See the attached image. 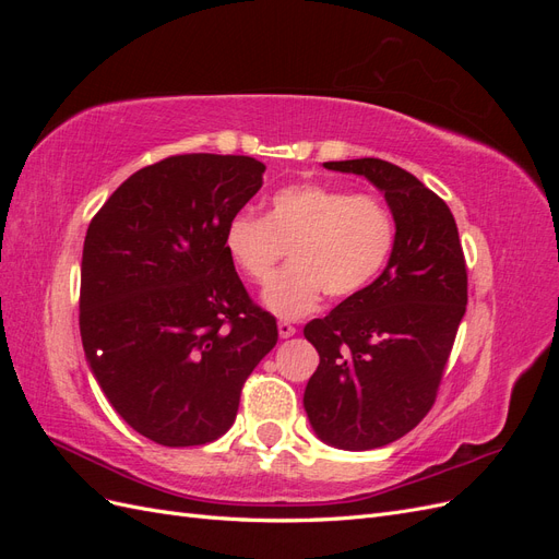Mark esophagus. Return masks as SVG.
I'll return each instance as SVG.
<instances>
[{
    "instance_id": "esophagus-1",
    "label": "esophagus",
    "mask_w": 559,
    "mask_h": 559,
    "mask_svg": "<svg viewBox=\"0 0 559 559\" xmlns=\"http://www.w3.org/2000/svg\"><path fill=\"white\" fill-rule=\"evenodd\" d=\"M277 329H280V335H282V337H292V335L296 333V326L292 324V321H280Z\"/></svg>"
}]
</instances>
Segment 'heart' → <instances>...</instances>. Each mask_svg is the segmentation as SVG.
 <instances>
[{
	"instance_id": "heart-1",
	"label": "heart",
	"mask_w": 559,
	"mask_h": 559,
	"mask_svg": "<svg viewBox=\"0 0 559 559\" xmlns=\"http://www.w3.org/2000/svg\"><path fill=\"white\" fill-rule=\"evenodd\" d=\"M396 242V218L380 195L319 181L280 189L265 216L238 212L224 230L228 261L253 284L267 282L290 247L293 263L263 292L282 317L310 312L324 292L333 300L359 296L384 273Z\"/></svg>"
}]
</instances>
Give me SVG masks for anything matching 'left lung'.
Returning <instances> with one entry per match:
<instances>
[{
  "instance_id": "8db88e82",
  "label": "left lung",
  "mask_w": 559,
  "mask_h": 559,
  "mask_svg": "<svg viewBox=\"0 0 559 559\" xmlns=\"http://www.w3.org/2000/svg\"><path fill=\"white\" fill-rule=\"evenodd\" d=\"M324 167L373 181L399 228L384 273L302 331L319 352L302 396L312 429L341 450H373L415 429L436 403L466 312V261L445 200L408 170L380 158Z\"/></svg>"
}]
</instances>
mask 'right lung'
Listing matches in <instances>:
<instances>
[{"label": "right lung", "instance_id": "1", "mask_svg": "<svg viewBox=\"0 0 559 559\" xmlns=\"http://www.w3.org/2000/svg\"><path fill=\"white\" fill-rule=\"evenodd\" d=\"M263 173L249 156L163 158L118 186L88 226L81 343L114 411L158 445L224 436L251 370L277 345L275 317L224 249Z\"/></svg>", "mask_w": 559, "mask_h": 559}]
</instances>
